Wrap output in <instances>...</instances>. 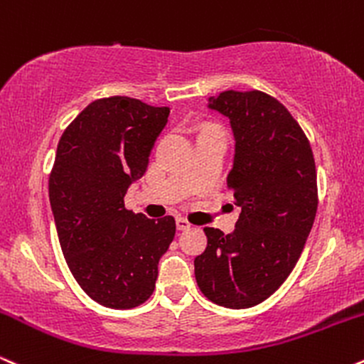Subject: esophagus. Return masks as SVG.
<instances>
[{
  "instance_id": "1",
  "label": "esophagus",
  "mask_w": 364,
  "mask_h": 364,
  "mask_svg": "<svg viewBox=\"0 0 364 364\" xmlns=\"http://www.w3.org/2000/svg\"><path fill=\"white\" fill-rule=\"evenodd\" d=\"M191 223L186 220V218H177V228L182 230V232H186V230H191Z\"/></svg>"
}]
</instances>
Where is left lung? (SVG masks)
I'll use <instances>...</instances> for the list:
<instances>
[{
	"mask_svg": "<svg viewBox=\"0 0 364 364\" xmlns=\"http://www.w3.org/2000/svg\"><path fill=\"white\" fill-rule=\"evenodd\" d=\"M208 107L230 119L235 156L228 173L240 218L232 233L204 228L208 247L194 274L208 300L250 309L291 274L317 213V170L300 124L267 93L228 92Z\"/></svg>",
	"mask_w": 364,
	"mask_h": 364,
	"instance_id": "obj_1",
	"label": "left lung"
}]
</instances>
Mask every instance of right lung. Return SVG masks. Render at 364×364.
<instances>
[{
	"instance_id": "right-lung-1",
	"label": "right lung",
	"mask_w": 364,
	"mask_h": 364,
	"mask_svg": "<svg viewBox=\"0 0 364 364\" xmlns=\"http://www.w3.org/2000/svg\"><path fill=\"white\" fill-rule=\"evenodd\" d=\"M168 114L138 98H100L59 139L49 177L59 243L76 283L109 309H134L151 296L158 262L175 237L172 216L149 220L124 206Z\"/></svg>"
}]
</instances>
